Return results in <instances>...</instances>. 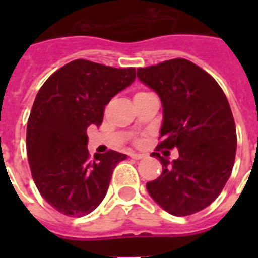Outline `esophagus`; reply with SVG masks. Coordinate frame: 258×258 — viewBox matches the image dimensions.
I'll use <instances>...</instances> for the list:
<instances>
[{
    "mask_svg": "<svg viewBox=\"0 0 258 258\" xmlns=\"http://www.w3.org/2000/svg\"><path fill=\"white\" fill-rule=\"evenodd\" d=\"M129 156L132 157V159H134V160H141V159H143L145 157V155L143 154H137V152H132Z\"/></svg>",
    "mask_w": 258,
    "mask_h": 258,
    "instance_id": "1",
    "label": "esophagus"
}]
</instances>
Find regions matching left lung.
Here are the masks:
<instances>
[{"instance_id":"left-lung-1","label":"left lung","mask_w":258,"mask_h":258,"mask_svg":"<svg viewBox=\"0 0 258 258\" xmlns=\"http://www.w3.org/2000/svg\"><path fill=\"white\" fill-rule=\"evenodd\" d=\"M137 77L163 106L157 149L179 152L173 161L152 152L163 173L147 182V191L173 216L197 213L220 195L234 166L236 129L226 95L211 75L182 58L138 68Z\"/></svg>"}]
</instances>
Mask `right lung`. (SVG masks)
Segmentation results:
<instances>
[{"label":"right lung","instance_id":"1","mask_svg":"<svg viewBox=\"0 0 258 258\" xmlns=\"http://www.w3.org/2000/svg\"><path fill=\"white\" fill-rule=\"evenodd\" d=\"M136 68H113L77 59L41 86L27 125V154L38 191L52 208L81 217L106 197L113 169L126 155L109 150L89 156L90 125L104 106L132 85Z\"/></svg>","mask_w":258,"mask_h":258}]
</instances>
